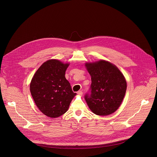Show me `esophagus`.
Wrapping results in <instances>:
<instances>
[{
    "label": "esophagus",
    "instance_id": "obj_1",
    "mask_svg": "<svg viewBox=\"0 0 157 157\" xmlns=\"http://www.w3.org/2000/svg\"><path fill=\"white\" fill-rule=\"evenodd\" d=\"M77 94H78V95H80V96H82V94H83V92H82L81 90H79V91L77 92Z\"/></svg>",
    "mask_w": 157,
    "mask_h": 157
}]
</instances>
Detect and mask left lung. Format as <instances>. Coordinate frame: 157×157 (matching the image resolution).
Wrapping results in <instances>:
<instances>
[{"instance_id": "left-lung-1", "label": "left lung", "mask_w": 157, "mask_h": 157, "mask_svg": "<svg viewBox=\"0 0 157 157\" xmlns=\"http://www.w3.org/2000/svg\"><path fill=\"white\" fill-rule=\"evenodd\" d=\"M91 76L90 94L85 96L92 112L105 116L115 112L127 90L124 76L115 65L104 60L85 64Z\"/></svg>"}]
</instances>
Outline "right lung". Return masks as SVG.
<instances>
[{"mask_svg": "<svg viewBox=\"0 0 157 157\" xmlns=\"http://www.w3.org/2000/svg\"><path fill=\"white\" fill-rule=\"evenodd\" d=\"M69 65L58 60H48L39 67L30 82V93L35 103L50 118L64 114L76 95L65 76Z\"/></svg>", "mask_w": 157, "mask_h": 157, "instance_id": "right-lung-1", "label": "right lung"}]
</instances>
